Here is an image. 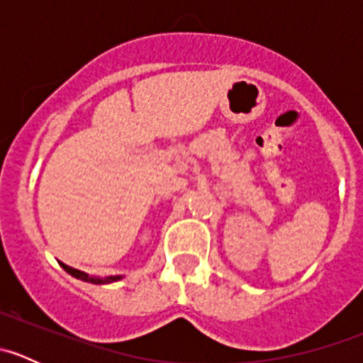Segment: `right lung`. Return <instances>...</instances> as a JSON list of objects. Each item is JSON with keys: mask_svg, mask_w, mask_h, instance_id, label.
I'll list each match as a JSON object with an SVG mask.
<instances>
[{"mask_svg": "<svg viewBox=\"0 0 363 363\" xmlns=\"http://www.w3.org/2000/svg\"><path fill=\"white\" fill-rule=\"evenodd\" d=\"M61 267H63V269L67 270L68 274H72L73 277H77V279H80V281H86V283L107 284V283H113V281H119L121 279V276H111V277H105V279H100V277H89L86 272H80V270L73 269V267L65 265V263H61Z\"/></svg>", "mask_w": 363, "mask_h": 363, "instance_id": "obj_1", "label": "right lung"}]
</instances>
